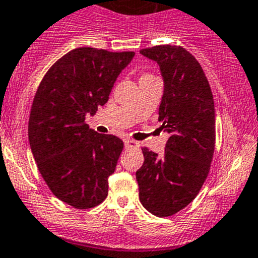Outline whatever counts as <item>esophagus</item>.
Instances as JSON below:
<instances>
[{
  "instance_id": "34e87169",
  "label": "esophagus",
  "mask_w": 258,
  "mask_h": 258,
  "mask_svg": "<svg viewBox=\"0 0 258 258\" xmlns=\"http://www.w3.org/2000/svg\"><path fill=\"white\" fill-rule=\"evenodd\" d=\"M124 146H126L127 149H137V148H140V144L135 140L126 139V140H124Z\"/></svg>"
}]
</instances>
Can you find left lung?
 I'll use <instances>...</instances> for the list:
<instances>
[{
    "label": "left lung",
    "mask_w": 258,
    "mask_h": 258,
    "mask_svg": "<svg viewBox=\"0 0 258 258\" xmlns=\"http://www.w3.org/2000/svg\"><path fill=\"white\" fill-rule=\"evenodd\" d=\"M140 53L160 67L164 94L158 119L169 139L162 158L143 149L139 199L149 213L165 218L194 201L208 177L215 150L214 98L201 64L183 47L155 45Z\"/></svg>",
    "instance_id": "left-lung-1"
}]
</instances>
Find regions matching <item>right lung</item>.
Wrapping results in <instances>:
<instances>
[{
  "label": "right lung",
  "mask_w": 258,
  "mask_h": 258,
  "mask_svg": "<svg viewBox=\"0 0 258 258\" xmlns=\"http://www.w3.org/2000/svg\"><path fill=\"white\" fill-rule=\"evenodd\" d=\"M135 52L91 47L70 50L44 75L29 117V143L52 194L75 209H91L108 195L123 141L89 128L85 115L104 105Z\"/></svg>",
  "instance_id": "1"
}]
</instances>
